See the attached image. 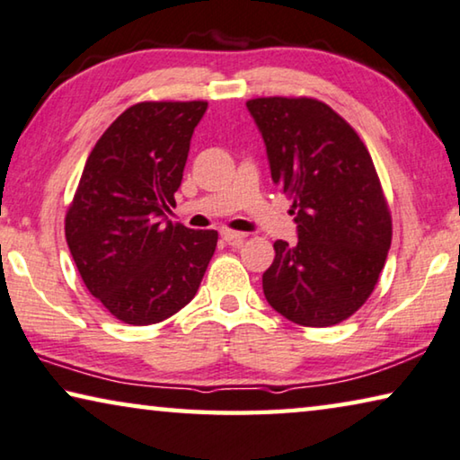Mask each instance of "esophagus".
I'll return each mask as SVG.
<instances>
[{
	"mask_svg": "<svg viewBox=\"0 0 460 460\" xmlns=\"http://www.w3.org/2000/svg\"><path fill=\"white\" fill-rule=\"evenodd\" d=\"M221 237L225 239V242H227L229 245H237V243H242L245 237V233H237V231H229V229H225V231H221Z\"/></svg>",
	"mask_w": 460,
	"mask_h": 460,
	"instance_id": "obj_1",
	"label": "esophagus"
}]
</instances>
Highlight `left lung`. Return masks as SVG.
Masks as SVG:
<instances>
[{"label":"left lung","instance_id":"8db88e82","mask_svg":"<svg viewBox=\"0 0 460 460\" xmlns=\"http://www.w3.org/2000/svg\"><path fill=\"white\" fill-rule=\"evenodd\" d=\"M245 105L297 225V243L274 242L264 297L296 324H339L372 296L393 239L372 156L358 132L316 99L266 97Z\"/></svg>","mask_w":460,"mask_h":460}]
</instances>
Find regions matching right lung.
Listing matches in <instances>:
<instances>
[{"label": "right lung", "instance_id": "right-lung-1", "mask_svg": "<svg viewBox=\"0 0 460 460\" xmlns=\"http://www.w3.org/2000/svg\"><path fill=\"white\" fill-rule=\"evenodd\" d=\"M208 102H138L88 155L66 215V242L86 289L134 326L167 320L194 299L217 231L167 221L190 140Z\"/></svg>", "mask_w": 460, "mask_h": 460}]
</instances>
